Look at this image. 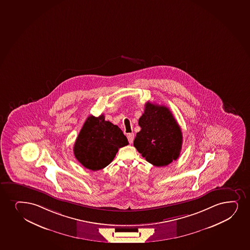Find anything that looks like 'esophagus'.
Instances as JSON below:
<instances>
[{"label":"esophagus","mask_w":250,"mask_h":250,"mask_svg":"<svg viewBox=\"0 0 250 250\" xmlns=\"http://www.w3.org/2000/svg\"><path fill=\"white\" fill-rule=\"evenodd\" d=\"M127 138H128V141H129L130 144L133 143V141H134V138H135V135H134V133H129V134H128V135H127Z\"/></svg>","instance_id":"esophagus-1"}]
</instances>
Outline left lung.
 Listing matches in <instances>:
<instances>
[{"mask_svg":"<svg viewBox=\"0 0 250 250\" xmlns=\"http://www.w3.org/2000/svg\"><path fill=\"white\" fill-rule=\"evenodd\" d=\"M139 119L141 131L136 134L134 146L147 162L165 167L176 161L182 150V133L170 109L147 102Z\"/></svg>","mask_w":250,"mask_h":250,"instance_id":"obj_1","label":"left lung"}]
</instances>
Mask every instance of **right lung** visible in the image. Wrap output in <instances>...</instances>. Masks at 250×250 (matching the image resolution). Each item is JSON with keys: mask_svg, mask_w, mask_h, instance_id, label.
<instances>
[{"mask_svg": "<svg viewBox=\"0 0 250 250\" xmlns=\"http://www.w3.org/2000/svg\"><path fill=\"white\" fill-rule=\"evenodd\" d=\"M129 144L126 136L117 125L99 117L90 115L77 137L74 156L81 164L91 170L106 167L115 158L119 148Z\"/></svg>", "mask_w": 250, "mask_h": 250, "instance_id": "add662e5", "label": "right lung"}]
</instances>
